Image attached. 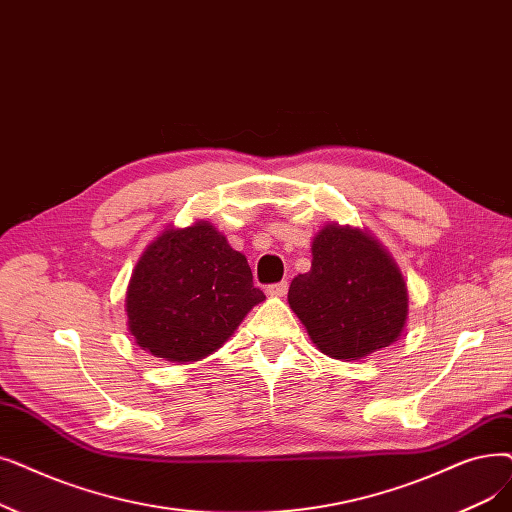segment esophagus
Returning <instances> with one entry per match:
<instances>
[{"label": "esophagus", "mask_w": 512, "mask_h": 512, "mask_svg": "<svg viewBox=\"0 0 512 512\" xmlns=\"http://www.w3.org/2000/svg\"><path fill=\"white\" fill-rule=\"evenodd\" d=\"M265 291H268V295H272V297H284V295H286V291H288V282H286V280H282V282L270 284L268 288H265Z\"/></svg>", "instance_id": "34e87169"}]
</instances>
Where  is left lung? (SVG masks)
<instances>
[{
	"label": "left lung",
	"mask_w": 512,
	"mask_h": 512,
	"mask_svg": "<svg viewBox=\"0 0 512 512\" xmlns=\"http://www.w3.org/2000/svg\"><path fill=\"white\" fill-rule=\"evenodd\" d=\"M288 305L322 353L349 362L402 337L408 288L379 240L328 224L311 242V270L288 288Z\"/></svg>",
	"instance_id": "8db88e82"
}]
</instances>
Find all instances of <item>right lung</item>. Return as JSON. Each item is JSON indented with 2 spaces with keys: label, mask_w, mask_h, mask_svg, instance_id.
Returning a JSON list of instances; mask_svg holds the SVG:
<instances>
[{
  "label": "right lung",
  "mask_w": 512,
  "mask_h": 512,
  "mask_svg": "<svg viewBox=\"0 0 512 512\" xmlns=\"http://www.w3.org/2000/svg\"><path fill=\"white\" fill-rule=\"evenodd\" d=\"M263 299L247 257L209 221H196L167 228L142 253L127 286V326L154 358L198 362Z\"/></svg>",
  "instance_id": "1"
}]
</instances>
